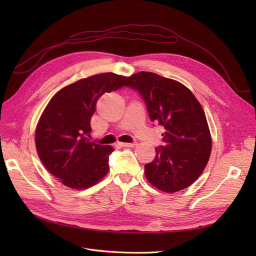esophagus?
<instances>
[{
  "label": "esophagus",
  "mask_w": 256,
  "mask_h": 256,
  "mask_svg": "<svg viewBox=\"0 0 256 256\" xmlns=\"http://www.w3.org/2000/svg\"><path fill=\"white\" fill-rule=\"evenodd\" d=\"M120 145L122 147H134L136 143H120Z\"/></svg>",
  "instance_id": "obj_1"
}]
</instances>
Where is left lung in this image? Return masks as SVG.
Listing matches in <instances>:
<instances>
[{"label":"left lung","instance_id":"1","mask_svg":"<svg viewBox=\"0 0 256 256\" xmlns=\"http://www.w3.org/2000/svg\"><path fill=\"white\" fill-rule=\"evenodd\" d=\"M125 85L140 92L150 120L166 129L164 146L156 147V157L145 164L146 180L168 193L189 187L203 173L212 152L202 106L184 84L154 72L127 76Z\"/></svg>","mask_w":256,"mask_h":256}]
</instances>
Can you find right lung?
Masks as SVG:
<instances>
[{"label":"right lung","mask_w":256,"mask_h":256,"mask_svg":"<svg viewBox=\"0 0 256 256\" xmlns=\"http://www.w3.org/2000/svg\"><path fill=\"white\" fill-rule=\"evenodd\" d=\"M126 76L99 74L69 84L51 99L37 122L35 145L46 168L66 187L83 190L109 172L110 145L90 142V118L104 92L118 90Z\"/></svg>","instance_id":"obj_1"}]
</instances>
